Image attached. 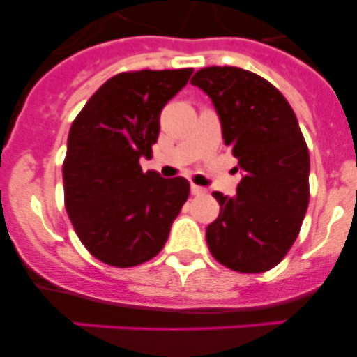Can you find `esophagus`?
<instances>
[{"instance_id":"34e87169","label":"esophagus","mask_w":357,"mask_h":357,"mask_svg":"<svg viewBox=\"0 0 357 357\" xmlns=\"http://www.w3.org/2000/svg\"><path fill=\"white\" fill-rule=\"evenodd\" d=\"M191 192L195 196H202V195H207V189L202 188V185H196V184H191Z\"/></svg>"}]
</instances>
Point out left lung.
Masks as SVG:
<instances>
[{
	"mask_svg": "<svg viewBox=\"0 0 357 357\" xmlns=\"http://www.w3.org/2000/svg\"><path fill=\"white\" fill-rule=\"evenodd\" d=\"M191 83L211 97L243 169L237 195L212 192L219 215L205 231L208 250L228 269L266 273L292 248L310 202V153L296 113L269 81L244 68H202Z\"/></svg>",
	"mask_w": 357,
	"mask_h": 357,
	"instance_id": "obj_1",
	"label": "left lung"
}]
</instances>
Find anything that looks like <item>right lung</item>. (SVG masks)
Listing matches in <instances>:
<instances>
[{"label":"right lung","instance_id":"obj_1","mask_svg":"<svg viewBox=\"0 0 357 357\" xmlns=\"http://www.w3.org/2000/svg\"><path fill=\"white\" fill-rule=\"evenodd\" d=\"M192 68L122 72L90 97L72 122L63 162L65 208L97 260L134 267L155 257L189 196L182 176L143 173L159 116Z\"/></svg>","mask_w":357,"mask_h":357}]
</instances>
